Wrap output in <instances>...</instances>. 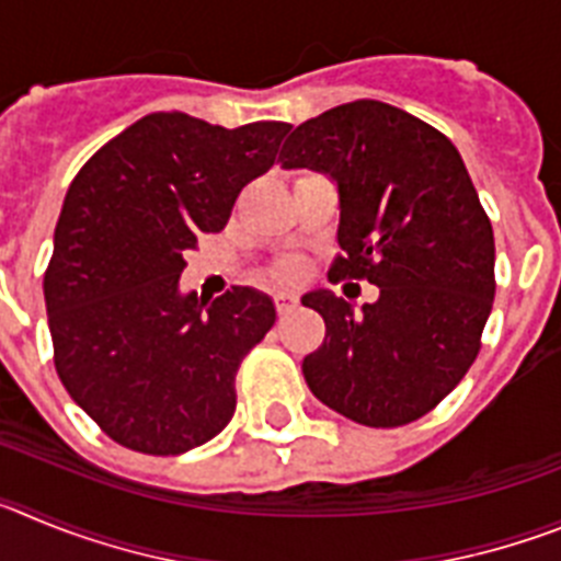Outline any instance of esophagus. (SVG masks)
I'll list each match as a JSON object with an SVG mask.
<instances>
[{"label": "esophagus", "instance_id": "esophagus-1", "mask_svg": "<svg viewBox=\"0 0 561 561\" xmlns=\"http://www.w3.org/2000/svg\"><path fill=\"white\" fill-rule=\"evenodd\" d=\"M275 304H277V314H289V311L297 306V295H291V291H277Z\"/></svg>", "mask_w": 561, "mask_h": 561}]
</instances>
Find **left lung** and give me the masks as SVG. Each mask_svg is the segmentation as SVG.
<instances>
[{
  "label": "left lung",
  "instance_id": "1",
  "mask_svg": "<svg viewBox=\"0 0 561 561\" xmlns=\"http://www.w3.org/2000/svg\"><path fill=\"white\" fill-rule=\"evenodd\" d=\"M277 162L336 185L342 255L329 275L379 286L362 309L306 291L325 320L306 385L365 427L421 419L472 368L494 300L492 221L458 148L401 108L354 101L300 123Z\"/></svg>",
  "mask_w": 561,
  "mask_h": 561
}]
</instances>
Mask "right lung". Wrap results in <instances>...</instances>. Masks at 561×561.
Segmentation results:
<instances>
[{
  "label": "right lung",
  "mask_w": 561,
  "mask_h": 561,
  "mask_svg": "<svg viewBox=\"0 0 561 561\" xmlns=\"http://www.w3.org/2000/svg\"><path fill=\"white\" fill-rule=\"evenodd\" d=\"M289 128L153 112L69 185L44 275L56 370L123 447L182 455L230 424L238 365L275 325V304L250 286L199 304L180 275L185 250L225 230L241 187L275 165Z\"/></svg>",
  "instance_id": "right-lung-1"
}]
</instances>
